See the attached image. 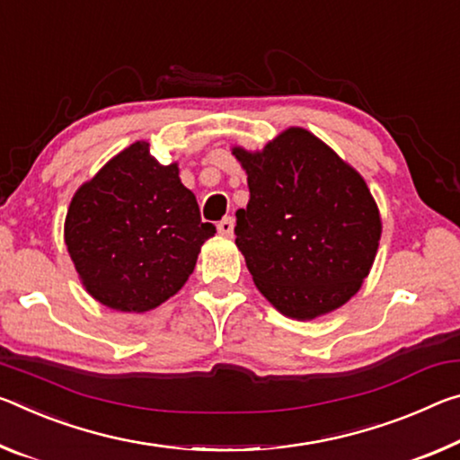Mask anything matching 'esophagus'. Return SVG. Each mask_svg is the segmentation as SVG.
I'll use <instances>...</instances> for the list:
<instances>
[{"mask_svg":"<svg viewBox=\"0 0 460 460\" xmlns=\"http://www.w3.org/2000/svg\"><path fill=\"white\" fill-rule=\"evenodd\" d=\"M233 227H235V221H233V217H225L223 221L217 225V231H218V235L231 237L233 235Z\"/></svg>","mask_w":460,"mask_h":460,"instance_id":"34e87169","label":"esophagus"}]
</instances>
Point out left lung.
<instances>
[{"mask_svg":"<svg viewBox=\"0 0 460 460\" xmlns=\"http://www.w3.org/2000/svg\"><path fill=\"white\" fill-rule=\"evenodd\" d=\"M247 173L235 245L253 284L282 315L311 322L358 293L376 258L381 213L367 181L307 128L261 151L233 147Z\"/></svg>","mask_w":460,"mask_h":460,"instance_id":"8db88e82","label":"left lung"}]
</instances>
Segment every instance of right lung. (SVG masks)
<instances>
[{
	"label": "right lung",
	"instance_id": "right-lung-1",
	"mask_svg": "<svg viewBox=\"0 0 460 460\" xmlns=\"http://www.w3.org/2000/svg\"><path fill=\"white\" fill-rule=\"evenodd\" d=\"M215 233L178 164H159L147 141L84 181L65 217V245L84 288L122 313L151 311L176 295Z\"/></svg>",
	"mask_w": 460,
	"mask_h": 460
}]
</instances>
